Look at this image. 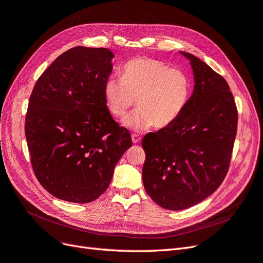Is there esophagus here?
I'll list each match as a JSON object with an SVG mask.
<instances>
[{
	"instance_id": "1",
	"label": "esophagus",
	"mask_w": 263,
	"mask_h": 263,
	"mask_svg": "<svg viewBox=\"0 0 263 263\" xmlns=\"http://www.w3.org/2000/svg\"><path fill=\"white\" fill-rule=\"evenodd\" d=\"M131 139H132V142L134 144H137V143H139L141 141V137H140V135H138V134H132Z\"/></svg>"
}]
</instances>
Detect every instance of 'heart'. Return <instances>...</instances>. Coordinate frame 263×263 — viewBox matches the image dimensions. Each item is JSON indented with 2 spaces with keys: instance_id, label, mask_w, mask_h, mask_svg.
Listing matches in <instances>:
<instances>
[{
  "instance_id": "obj_1",
  "label": "heart",
  "mask_w": 263,
  "mask_h": 263,
  "mask_svg": "<svg viewBox=\"0 0 263 263\" xmlns=\"http://www.w3.org/2000/svg\"><path fill=\"white\" fill-rule=\"evenodd\" d=\"M190 80L182 70L162 61L137 58L126 62L122 79L111 76L104 85L106 105L115 117H123L135 105L139 109L122 124L135 132L166 129L181 116L190 96Z\"/></svg>"
}]
</instances>
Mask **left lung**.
I'll list each match as a JSON object with an SVG mask.
<instances>
[{
  "mask_svg": "<svg viewBox=\"0 0 263 263\" xmlns=\"http://www.w3.org/2000/svg\"><path fill=\"white\" fill-rule=\"evenodd\" d=\"M190 62L193 91L183 112L142 141L145 191L159 206L180 211L213 193L227 174L237 133V109L226 81L199 58Z\"/></svg>",
  "mask_w": 263,
  "mask_h": 263,
  "instance_id": "obj_1",
  "label": "left lung"
}]
</instances>
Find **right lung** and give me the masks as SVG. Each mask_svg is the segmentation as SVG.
<instances>
[{"mask_svg": "<svg viewBox=\"0 0 263 263\" xmlns=\"http://www.w3.org/2000/svg\"><path fill=\"white\" fill-rule=\"evenodd\" d=\"M114 58L107 48H72L32 89L25 122L31 165L42 187L58 199L99 198L132 146L129 131L112 119L104 97Z\"/></svg>", "mask_w": 263, "mask_h": 263, "instance_id": "right-lung-1", "label": "right lung"}]
</instances>
